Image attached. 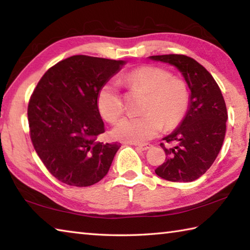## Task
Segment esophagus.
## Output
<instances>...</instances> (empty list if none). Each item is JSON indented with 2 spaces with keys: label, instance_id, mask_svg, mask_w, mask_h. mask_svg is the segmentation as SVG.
Masks as SVG:
<instances>
[{
  "label": "esophagus",
  "instance_id": "obj_1",
  "mask_svg": "<svg viewBox=\"0 0 250 250\" xmlns=\"http://www.w3.org/2000/svg\"><path fill=\"white\" fill-rule=\"evenodd\" d=\"M135 146H137L139 147V149H141L142 151H146V150H149L150 147L152 146L150 145V143H145V145H135Z\"/></svg>",
  "mask_w": 250,
  "mask_h": 250
}]
</instances>
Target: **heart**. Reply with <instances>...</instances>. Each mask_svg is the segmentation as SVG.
Listing matches in <instances>:
<instances>
[{
  "label": "heart",
  "mask_w": 250,
  "mask_h": 250,
  "mask_svg": "<svg viewBox=\"0 0 250 250\" xmlns=\"http://www.w3.org/2000/svg\"><path fill=\"white\" fill-rule=\"evenodd\" d=\"M131 86L147 92L140 117H125L113 129L117 139L126 142L141 143L154 138L166 125L173 128L185 116L189 104L188 84L180 78L172 77L167 70L155 66H141L121 77ZM97 107L108 122H116L124 112V103L118 84L104 83L97 94Z\"/></svg>",
  "instance_id": "b5f03b06"
}]
</instances>
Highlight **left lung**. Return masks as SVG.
<instances>
[{
    "instance_id": "8db88e82",
    "label": "left lung",
    "mask_w": 250,
    "mask_h": 250,
    "mask_svg": "<svg viewBox=\"0 0 250 250\" xmlns=\"http://www.w3.org/2000/svg\"><path fill=\"white\" fill-rule=\"evenodd\" d=\"M151 61L174 66L189 90V104L179 126L163 140L177 142L163 147L166 162L156 175L171 182H193L208 170L222 149L226 132L227 110L222 91L208 71L185 55L150 56Z\"/></svg>"
}]
</instances>
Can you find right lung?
Wrapping results in <instances>:
<instances>
[{"label": "right lung", "mask_w": 250, "mask_h": 250, "mask_svg": "<svg viewBox=\"0 0 250 250\" xmlns=\"http://www.w3.org/2000/svg\"><path fill=\"white\" fill-rule=\"evenodd\" d=\"M125 62L75 55L37 83L27 109L31 139L50 174L62 183L84 188L107 175L120 143L97 141L104 132L97 94Z\"/></svg>", "instance_id": "1"}]
</instances>
